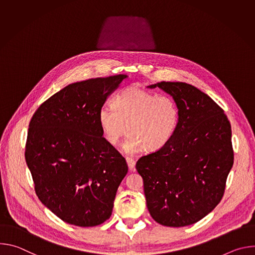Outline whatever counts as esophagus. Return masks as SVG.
<instances>
[{"mask_svg":"<svg viewBox=\"0 0 255 255\" xmlns=\"http://www.w3.org/2000/svg\"><path fill=\"white\" fill-rule=\"evenodd\" d=\"M126 161H127L129 169L130 170H134L135 169V160L133 158H131V157H127Z\"/></svg>","mask_w":255,"mask_h":255,"instance_id":"esophagus-1","label":"esophagus"}]
</instances>
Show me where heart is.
I'll use <instances>...</instances> for the list:
<instances>
[{"mask_svg":"<svg viewBox=\"0 0 255 255\" xmlns=\"http://www.w3.org/2000/svg\"><path fill=\"white\" fill-rule=\"evenodd\" d=\"M98 119L104 137L112 145L128 129L124 149L135 153L142 148L154 151L165 145L177 127L179 111L172 98L133 86L114 97L112 108L102 107Z\"/></svg>","mask_w":255,"mask_h":255,"instance_id":"1","label":"heart"}]
</instances>
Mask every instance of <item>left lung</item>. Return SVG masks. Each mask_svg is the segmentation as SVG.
<instances>
[{"label":"left lung","mask_w":255,"mask_h":255,"mask_svg":"<svg viewBox=\"0 0 255 255\" xmlns=\"http://www.w3.org/2000/svg\"><path fill=\"white\" fill-rule=\"evenodd\" d=\"M175 101L177 127L158 150L141 156L147 209L157 223L184 227L197 223L220 203L234 161L231 125L223 109L186 83L160 82Z\"/></svg>","instance_id":"obj_1"}]
</instances>
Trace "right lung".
I'll list each match as a JSON object with an SVG mask.
<instances>
[{
  "label": "right lung",
  "instance_id": "right-lung-1",
  "mask_svg": "<svg viewBox=\"0 0 255 255\" xmlns=\"http://www.w3.org/2000/svg\"><path fill=\"white\" fill-rule=\"evenodd\" d=\"M125 75L68 85L35 111L26 163L38 199L62 221L98 226L112 215L128 165L104 137L98 114Z\"/></svg>",
  "mask_w": 255,
  "mask_h": 255
}]
</instances>
